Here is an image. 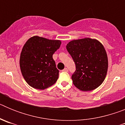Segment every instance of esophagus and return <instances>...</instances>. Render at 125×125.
Segmentation results:
<instances>
[{"label":"esophagus","mask_w":125,"mask_h":125,"mask_svg":"<svg viewBox=\"0 0 125 125\" xmlns=\"http://www.w3.org/2000/svg\"><path fill=\"white\" fill-rule=\"evenodd\" d=\"M62 71H64V72H68V68H64V69H63V70H62Z\"/></svg>","instance_id":"34e87169"}]
</instances>
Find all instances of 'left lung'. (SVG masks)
<instances>
[{"instance_id": "1", "label": "left lung", "mask_w": 125, "mask_h": 125, "mask_svg": "<svg viewBox=\"0 0 125 125\" xmlns=\"http://www.w3.org/2000/svg\"><path fill=\"white\" fill-rule=\"evenodd\" d=\"M76 64L71 76L74 85L83 91L99 87L106 78L108 68L106 52L103 45L95 39L73 40L66 46Z\"/></svg>"}]
</instances>
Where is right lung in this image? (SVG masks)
Returning a JSON list of instances; mask_svg holds the SVG:
<instances>
[{
	"instance_id": "right-lung-1",
	"label": "right lung",
	"mask_w": 125,
	"mask_h": 125,
	"mask_svg": "<svg viewBox=\"0 0 125 125\" xmlns=\"http://www.w3.org/2000/svg\"><path fill=\"white\" fill-rule=\"evenodd\" d=\"M61 44L60 40H51L39 36L29 39L22 49L20 68L24 79L37 89L51 86L59 78V70L52 58Z\"/></svg>"
}]
</instances>
